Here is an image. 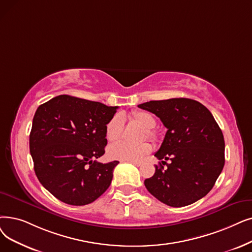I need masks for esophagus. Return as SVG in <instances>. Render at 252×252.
Masks as SVG:
<instances>
[{"instance_id": "1", "label": "esophagus", "mask_w": 252, "mask_h": 252, "mask_svg": "<svg viewBox=\"0 0 252 252\" xmlns=\"http://www.w3.org/2000/svg\"><path fill=\"white\" fill-rule=\"evenodd\" d=\"M133 163V165H135V166H137V167H140V166H142V162H139V161H130Z\"/></svg>"}]
</instances>
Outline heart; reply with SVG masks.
Returning <instances> with one entry per match:
<instances>
[{"label":"heart","instance_id":"b5f03b06","mask_svg":"<svg viewBox=\"0 0 252 252\" xmlns=\"http://www.w3.org/2000/svg\"><path fill=\"white\" fill-rule=\"evenodd\" d=\"M133 119L135 122L146 129L148 138L155 139L157 137L152 128L157 126V120L151 113L146 111H135L133 113ZM125 126V116L123 114H115L106 126V137L108 141L115 142L122 138ZM152 147L149 143H143L137 146L130 145L126 142H119L109 146L107 155L111 159L122 161H139L148 153H150Z\"/></svg>","mask_w":252,"mask_h":252}]
</instances>
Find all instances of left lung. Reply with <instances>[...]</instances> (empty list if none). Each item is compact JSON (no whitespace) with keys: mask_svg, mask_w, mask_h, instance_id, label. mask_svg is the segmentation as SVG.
<instances>
[{"mask_svg":"<svg viewBox=\"0 0 252 252\" xmlns=\"http://www.w3.org/2000/svg\"><path fill=\"white\" fill-rule=\"evenodd\" d=\"M138 107L156 114L168 128L155 157L171 162L166 169L156 166L155 175L144 181L147 190L171 207L202 199L224 166V139L211 112L187 97L150 101Z\"/></svg>","mask_w":252,"mask_h":252,"instance_id":"left-lung-1","label":"left lung"}]
</instances>
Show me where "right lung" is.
Returning a JSON list of instances; mask_svg holds the SVG:
<instances>
[{
    "label": "right lung",
    "instance_id": "obj_1",
    "mask_svg": "<svg viewBox=\"0 0 252 252\" xmlns=\"http://www.w3.org/2000/svg\"><path fill=\"white\" fill-rule=\"evenodd\" d=\"M117 108L68 94L38 107L30 152L39 181L60 201L87 205L110 187L119 161L95 158L105 153L106 126Z\"/></svg>",
    "mask_w": 252,
    "mask_h": 252
}]
</instances>
